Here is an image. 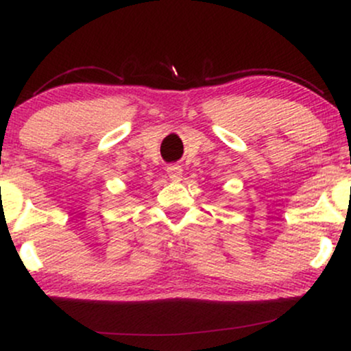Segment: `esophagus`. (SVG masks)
<instances>
[{
  "instance_id": "obj_1",
  "label": "esophagus",
  "mask_w": 351,
  "mask_h": 351,
  "mask_svg": "<svg viewBox=\"0 0 351 351\" xmlns=\"http://www.w3.org/2000/svg\"><path fill=\"white\" fill-rule=\"evenodd\" d=\"M167 175L171 181H180L181 176H183V170H181L180 165H170L167 168Z\"/></svg>"
}]
</instances>
